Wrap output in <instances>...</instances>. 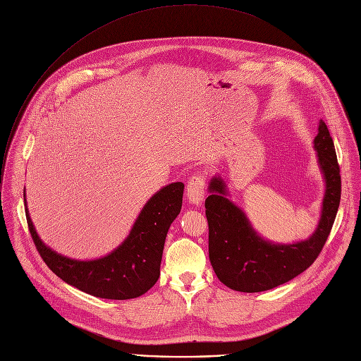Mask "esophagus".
<instances>
[{
    "mask_svg": "<svg viewBox=\"0 0 361 361\" xmlns=\"http://www.w3.org/2000/svg\"><path fill=\"white\" fill-rule=\"evenodd\" d=\"M204 188H205V178L202 174H192L188 180L187 184V197L188 200L195 204L200 205L202 198H204Z\"/></svg>",
    "mask_w": 361,
    "mask_h": 361,
    "instance_id": "esophagus-1",
    "label": "esophagus"
}]
</instances>
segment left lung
<instances>
[{"label": "left lung", "instance_id": "1", "mask_svg": "<svg viewBox=\"0 0 361 361\" xmlns=\"http://www.w3.org/2000/svg\"><path fill=\"white\" fill-rule=\"evenodd\" d=\"M326 192L316 231L304 241L274 244L251 227L245 213L231 202L226 183L213 177L205 198L209 254L219 280L235 291L259 293L284 284L310 267L323 250L340 205L341 178L336 148L323 120L314 138Z\"/></svg>", "mask_w": 361, "mask_h": 361}]
</instances>
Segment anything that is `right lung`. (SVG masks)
<instances>
[{
	"label": "right lung",
	"instance_id": "right-lung-1",
	"mask_svg": "<svg viewBox=\"0 0 361 361\" xmlns=\"http://www.w3.org/2000/svg\"><path fill=\"white\" fill-rule=\"evenodd\" d=\"M183 183H171L154 194L138 214L128 237L109 255L74 260L51 250L25 216L34 244L48 269L67 284L99 298L128 300L147 293L160 277L161 257L171 223L180 214ZM25 197V191H24Z\"/></svg>",
	"mask_w": 361,
	"mask_h": 361
}]
</instances>
